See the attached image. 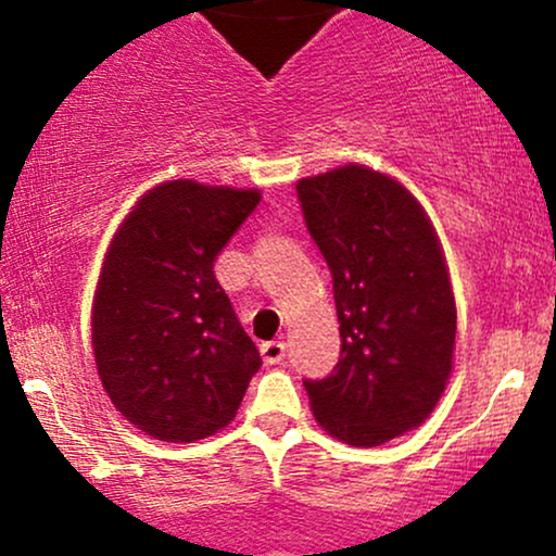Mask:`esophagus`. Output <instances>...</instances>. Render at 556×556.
Listing matches in <instances>:
<instances>
[{"instance_id":"1","label":"esophagus","mask_w":556,"mask_h":556,"mask_svg":"<svg viewBox=\"0 0 556 556\" xmlns=\"http://www.w3.org/2000/svg\"><path fill=\"white\" fill-rule=\"evenodd\" d=\"M287 344L282 340H271L261 344V358H264L266 366H277V363L285 361Z\"/></svg>"}]
</instances>
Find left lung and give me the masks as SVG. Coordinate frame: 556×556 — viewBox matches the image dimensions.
Listing matches in <instances>:
<instances>
[{
	"label": "left lung",
	"mask_w": 556,
	"mask_h": 556,
	"mask_svg": "<svg viewBox=\"0 0 556 556\" xmlns=\"http://www.w3.org/2000/svg\"><path fill=\"white\" fill-rule=\"evenodd\" d=\"M331 271L340 361L303 379L318 424L379 446L429 418L452 371L457 311L429 216L392 177L358 164L298 182Z\"/></svg>",
	"instance_id": "1"
}]
</instances>
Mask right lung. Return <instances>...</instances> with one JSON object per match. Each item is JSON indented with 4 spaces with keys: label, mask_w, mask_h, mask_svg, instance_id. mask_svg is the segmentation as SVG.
<instances>
[{
    "label": "right lung",
    "mask_w": 556,
    "mask_h": 556,
    "mask_svg": "<svg viewBox=\"0 0 556 556\" xmlns=\"http://www.w3.org/2000/svg\"><path fill=\"white\" fill-rule=\"evenodd\" d=\"M258 201L256 190L156 185L106 251L93 300L96 366L114 407L149 437H212L261 368L214 277V258Z\"/></svg>",
    "instance_id": "right-lung-1"
}]
</instances>
